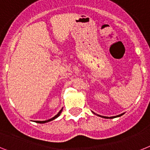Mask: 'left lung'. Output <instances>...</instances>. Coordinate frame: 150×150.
I'll use <instances>...</instances> for the list:
<instances>
[{
  "label": "left lung",
  "instance_id": "left-lung-1",
  "mask_svg": "<svg viewBox=\"0 0 150 150\" xmlns=\"http://www.w3.org/2000/svg\"><path fill=\"white\" fill-rule=\"evenodd\" d=\"M94 113V112H93ZM124 114H120V115H117V116H114V117H104V116H100V115H98V114H97L98 116H99V117H104V118H110V119H112V118H115V117H120V116H122Z\"/></svg>",
  "mask_w": 150,
  "mask_h": 150
}]
</instances>
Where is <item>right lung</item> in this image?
I'll return each instance as SVG.
<instances>
[{
	"instance_id": "1",
	"label": "right lung",
	"mask_w": 150,
	"mask_h": 150,
	"mask_svg": "<svg viewBox=\"0 0 150 150\" xmlns=\"http://www.w3.org/2000/svg\"><path fill=\"white\" fill-rule=\"evenodd\" d=\"M62 108L61 110H60V111L59 112V113H58L57 114H56V116H55V117H53L52 118H51V119H50V120H43V121H39V120H36V123H39V124H45V123H47V122H50V121H51V120H53L54 119H56V118H57L58 117H59V116L60 115V114H61L62 113Z\"/></svg>"
}]
</instances>
